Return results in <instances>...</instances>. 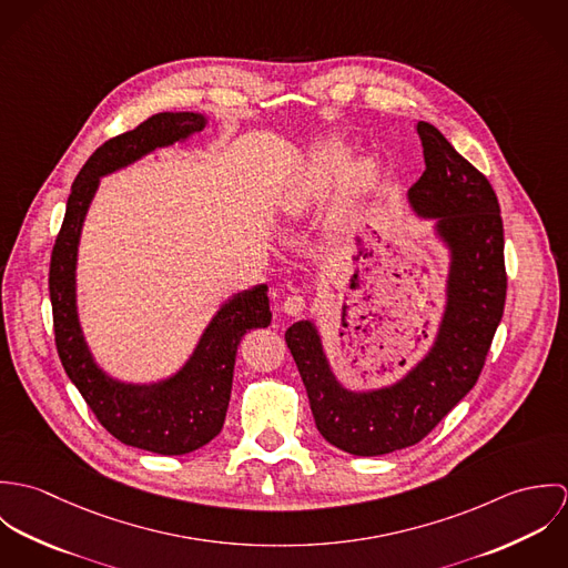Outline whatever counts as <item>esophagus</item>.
Here are the masks:
<instances>
[{
    "instance_id": "1",
    "label": "esophagus",
    "mask_w": 568,
    "mask_h": 568,
    "mask_svg": "<svg viewBox=\"0 0 568 568\" xmlns=\"http://www.w3.org/2000/svg\"><path fill=\"white\" fill-rule=\"evenodd\" d=\"M282 308H284L286 315L297 317V315H302V313L306 311V297H302V295H288V297L284 300Z\"/></svg>"
}]
</instances>
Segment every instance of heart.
I'll return each instance as SVG.
<instances>
[{"label": "heart", "instance_id": "1", "mask_svg": "<svg viewBox=\"0 0 568 568\" xmlns=\"http://www.w3.org/2000/svg\"><path fill=\"white\" fill-rule=\"evenodd\" d=\"M347 172H349V153L338 144L322 146L313 155V160L308 163V168L304 170L302 179L291 187V192L286 196V205L293 212L304 210L308 203L322 199L325 192L332 185H336ZM352 181L358 190L372 187L378 181V165L374 162L356 163L354 170H352ZM345 221H347V214L341 212L338 225L343 227Z\"/></svg>", "mask_w": 568, "mask_h": 568}]
</instances>
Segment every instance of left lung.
<instances>
[{
    "label": "left lung",
    "mask_w": 568,
    "mask_h": 568,
    "mask_svg": "<svg viewBox=\"0 0 568 568\" xmlns=\"http://www.w3.org/2000/svg\"><path fill=\"white\" fill-rule=\"evenodd\" d=\"M424 172L408 187V203L450 251L446 308L433 347L398 383L352 392L329 369L313 322L286 329V345L306 385L325 442L378 457L422 442L479 381L507 293L503 219L498 199L473 163L428 122H417Z\"/></svg>",
    "instance_id": "left-lung-1"
}]
</instances>
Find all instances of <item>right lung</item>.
Here are the masks:
<instances>
[{"instance_id": "add662e5", "label": "right lung", "mask_w": 568, "mask_h": 568, "mask_svg": "<svg viewBox=\"0 0 568 568\" xmlns=\"http://www.w3.org/2000/svg\"><path fill=\"white\" fill-rule=\"evenodd\" d=\"M207 118L179 111L158 113L104 142L82 165L50 260V300L54 341L70 381L98 422L122 444L158 455H185L212 442L225 422L241 338L271 324L268 286L257 284L227 300L205 327L187 363L151 385L120 383L93 361L77 308V260L82 223L100 176L142 160L155 149L201 133Z\"/></svg>"}]
</instances>
